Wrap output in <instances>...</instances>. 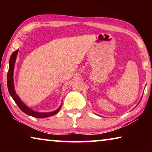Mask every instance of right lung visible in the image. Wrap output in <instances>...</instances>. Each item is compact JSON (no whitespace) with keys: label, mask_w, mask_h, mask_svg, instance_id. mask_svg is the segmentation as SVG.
<instances>
[{"label":"right lung","mask_w":152,"mask_h":152,"mask_svg":"<svg viewBox=\"0 0 152 152\" xmlns=\"http://www.w3.org/2000/svg\"><path fill=\"white\" fill-rule=\"evenodd\" d=\"M18 52V50L17 49L12 54L11 57H10V61H9V70L7 72V88L8 91L10 95H11L12 98L14 100V102L18 105V107L20 108L23 112L26 113L27 115H31L34 118H44L47 117H50V116L55 115L59 112V109H61V105L60 106L59 109L56 111H54L53 112H48V113H39V112H36L33 111L31 109H30L25 104L21 101V99L19 98V97L16 95L14 90V79H13V73H14V64H15V61L16 59V56H17V53Z\"/></svg>","instance_id":"right-lung-1"}]
</instances>
